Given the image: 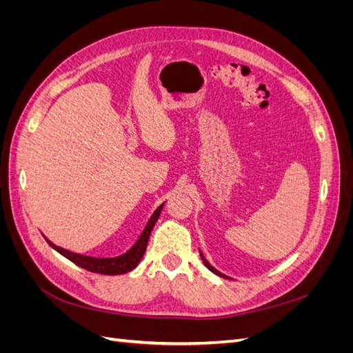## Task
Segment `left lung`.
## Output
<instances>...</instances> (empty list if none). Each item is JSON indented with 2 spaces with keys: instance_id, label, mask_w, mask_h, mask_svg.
Here are the masks:
<instances>
[{
  "instance_id": "1",
  "label": "left lung",
  "mask_w": 353,
  "mask_h": 353,
  "mask_svg": "<svg viewBox=\"0 0 353 353\" xmlns=\"http://www.w3.org/2000/svg\"><path fill=\"white\" fill-rule=\"evenodd\" d=\"M199 252H200V256H201V261H203V263H205V265L208 266V270H209V271H212L213 274H216L218 276H222V279H228V280H232L231 276H228V275H225V274H222L221 271H218V270L215 268V266H212V265L209 263V261L205 258V254L201 253V250H200V249H199Z\"/></svg>"
}]
</instances>
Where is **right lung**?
Wrapping results in <instances>:
<instances>
[{"mask_svg":"<svg viewBox=\"0 0 353 353\" xmlns=\"http://www.w3.org/2000/svg\"><path fill=\"white\" fill-rule=\"evenodd\" d=\"M163 206H165V203H162V205H160L153 212V215L145 223L143 232L140 234L138 240L134 243L132 248L128 252L119 254V256H114V258H94V256L74 253V252H70V250L60 248V245L50 241L47 237H46V240L56 252H59L61 256H65L66 259L72 261L73 263H77L78 266H81V268H83V270L91 271V272H97V274H104V275L126 274V272L135 270L138 263H140V261L143 259V256H144L145 249H147V244H148V239H150L153 227L156 225V222L160 216V212H162Z\"/></svg>","mask_w":353,"mask_h":353,"instance_id":"add662e5","label":"right lung"}]
</instances>
